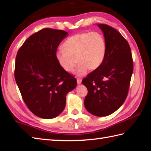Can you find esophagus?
<instances>
[{
	"instance_id": "34e87169",
	"label": "esophagus",
	"mask_w": 151,
	"mask_h": 151,
	"mask_svg": "<svg viewBox=\"0 0 151 151\" xmlns=\"http://www.w3.org/2000/svg\"><path fill=\"white\" fill-rule=\"evenodd\" d=\"M81 81H82V80H81V79H80V78H78V79H77V83H78V84H81Z\"/></svg>"
}]
</instances>
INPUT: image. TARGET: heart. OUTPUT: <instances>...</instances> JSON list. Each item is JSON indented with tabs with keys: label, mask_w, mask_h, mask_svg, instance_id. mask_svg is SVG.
<instances>
[{
	"label": "heart",
	"mask_w": 151,
	"mask_h": 151,
	"mask_svg": "<svg viewBox=\"0 0 151 151\" xmlns=\"http://www.w3.org/2000/svg\"><path fill=\"white\" fill-rule=\"evenodd\" d=\"M63 48L55 53L57 61L66 72H73L79 62L76 70L78 76L85 75L89 69L98 68L106 54L105 38L98 32L73 35L64 42Z\"/></svg>",
	"instance_id": "heart-1"
}]
</instances>
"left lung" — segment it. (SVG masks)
Returning a JSON list of instances; mask_svg holds the SVG:
<instances>
[{
	"instance_id": "8db88e82",
	"label": "left lung",
	"mask_w": 151,
	"mask_h": 151,
	"mask_svg": "<svg viewBox=\"0 0 151 151\" xmlns=\"http://www.w3.org/2000/svg\"><path fill=\"white\" fill-rule=\"evenodd\" d=\"M106 42V54L98 68L90 73L82 83L88 89L85 106L92 114L106 116L121 106L127 98L133 72L130 46L114 28L99 24Z\"/></svg>"
}]
</instances>
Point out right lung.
Segmentation results:
<instances>
[{"instance_id": "add662e5", "label": "right lung", "mask_w": 151, "mask_h": 151, "mask_svg": "<svg viewBox=\"0 0 151 151\" xmlns=\"http://www.w3.org/2000/svg\"><path fill=\"white\" fill-rule=\"evenodd\" d=\"M67 35L63 30L44 28L29 37L17 53L16 83L26 106L39 118L59 115L66 94L76 87V79L55 58L59 45Z\"/></svg>"}]
</instances>
